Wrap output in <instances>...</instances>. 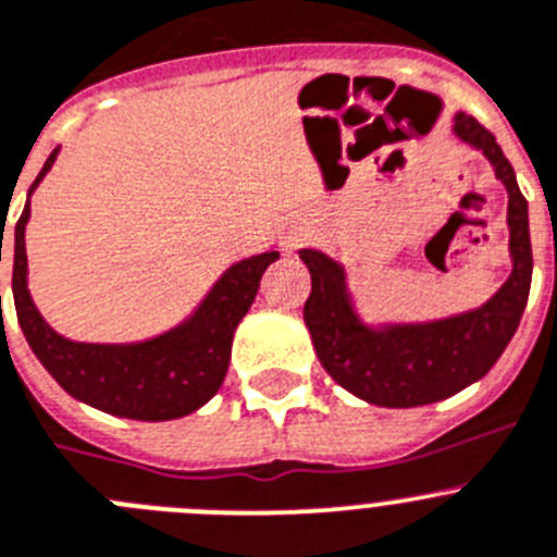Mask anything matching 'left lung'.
<instances>
[{
    "instance_id": "obj_1",
    "label": "left lung",
    "mask_w": 557,
    "mask_h": 557,
    "mask_svg": "<svg viewBox=\"0 0 557 557\" xmlns=\"http://www.w3.org/2000/svg\"><path fill=\"white\" fill-rule=\"evenodd\" d=\"M453 129L463 143L488 157L508 190V245L513 270L488 304L475 312L436 323L367 329L350 306L345 270L325 253L300 251V259L312 273V293L306 298L304 320L320 364L342 389L354 392L372 406H425L481 381L511 342L528 304L533 251L528 201L517 185V173L492 132L472 115L458 112Z\"/></svg>"
}]
</instances>
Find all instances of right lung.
<instances>
[{"label": "right lung", "instance_id": "obj_1", "mask_svg": "<svg viewBox=\"0 0 557 557\" xmlns=\"http://www.w3.org/2000/svg\"><path fill=\"white\" fill-rule=\"evenodd\" d=\"M54 157L58 149L40 168L33 187H38L44 173L52 168ZM27 221L29 203L15 223L13 237L15 314L33 354L71 397L101 408L107 414L162 422L190 414L221 389L232 359L234 329L251 309L262 273L278 259V251L259 253L228 268L201 309L185 325L157 339L137 345H85L54 334L29 298L24 251Z\"/></svg>", "mask_w": 557, "mask_h": 557}]
</instances>
